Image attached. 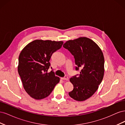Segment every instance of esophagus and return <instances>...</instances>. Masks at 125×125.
I'll list each match as a JSON object with an SVG mask.
<instances>
[{
  "label": "esophagus",
  "instance_id": "obj_1",
  "mask_svg": "<svg viewBox=\"0 0 125 125\" xmlns=\"http://www.w3.org/2000/svg\"><path fill=\"white\" fill-rule=\"evenodd\" d=\"M61 79H62V80H66V81H68L69 80V78H68V77L67 76V75H66V76H65L64 77L61 78Z\"/></svg>",
  "mask_w": 125,
  "mask_h": 125
}]
</instances>
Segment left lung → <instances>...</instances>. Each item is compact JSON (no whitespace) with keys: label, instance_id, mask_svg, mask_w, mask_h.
Here are the masks:
<instances>
[{"label":"left lung","instance_id":"obj_1","mask_svg":"<svg viewBox=\"0 0 125 125\" xmlns=\"http://www.w3.org/2000/svg\"><path fill=\"white\" fill-rule=\"evenodd\" d=\"M63 47L74 56L75 70L80 74L70 78L73 89L69 96L78 101H85L92 96L103 80L104 58L99 46L91 39L83 37L67 41Z\"/></svg>","mask_w":125,"mask_h":125}]
</instances>
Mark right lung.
Returning a JSON list of instances; mask_svg holds the SVG:
<instances>
[{"instance_id": "add662e5", "label": "right lung", "mask_w": 125, "mask_h": 125, "mask_svg": "<svg viewBox=\"0 0 125 125\" xmlns=\"http://www.w3.org/2000/svg\"><path fill=\"white\" fill-rule=\"evenodd\" d=\"M62 44V41L36 40L29 43L20 52L18 73L25 91L33 99L47 97L59 82L60 78L56 76L53 70L47 71L52 54Z\"/></svg>"}]
</instances>
